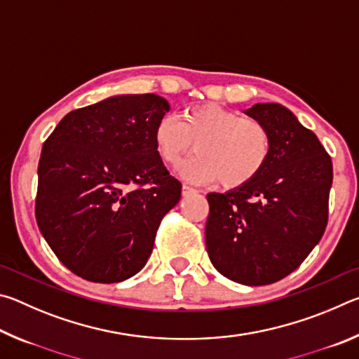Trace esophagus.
Returning a JSON list of instances; mask_svg holds the SVG:
<instances>
[{
    "mask_svg": "<svg viewBox=\"0 0 359 359\" xmlns=\"http://www.w3.org/2000/svg\"><path fill=\"white\" fill-rule=\"evenodd\" d=\"M193 193H198L196 188L188 187V185H184V187H182V194H184V196H190V194H193Z\"/></svg>",
    "mask_w": 359,
    "mask_h": 359,
    "instance_id": "esophagus-1",
    "label": "esophagus"
}]
</instances>
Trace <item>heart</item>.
Wrapping results in <instances>:
<instances>
[{
    "label": "heart",
    "mask_w": 359,
    "mask_h": 359,
    "mask_svg": "<svg viewBox=\"0 0 359 359\" xmlns=\"http://www.w3.org/2000/svg\"><path fill=\"white\" fill-rule=\"evenodd\" d=\"M158 155L177 166L193 150L196 156L180 168V175L193 184L217 182L233 190L261 172L271 154V136L263 123L242 118L218 104L185 109L180 118L165 117L154 131Z\"/></svg>",
    "instance_id": "b5f03b06"
}]
</instances>
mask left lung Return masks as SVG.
<instances>
[{"instance_id": "1", "label": "left lung", "mask_w": 359, "mask_h": 359, "mask_svg": "<svg viewBox=\"0 0 359 359\" xmlns=\"http://www.w3.org/2000/svg\"><path fill=\"white\" fill-rule=\"evenodd\" d=\"M245 114L269 133L271 154L248 184L208 194L205 247L222 276L259 287L291 274L320 242L332 163L318 137L285 106L258 102Z\"/></svg>"}]
</instances>
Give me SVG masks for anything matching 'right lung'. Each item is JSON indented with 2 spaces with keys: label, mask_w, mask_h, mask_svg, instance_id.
I'll return each mask as SVG.
<instances>
[{
  "label": "right lung",
  "mask_w": 359,
  "mask_h": 359,
  "mask_svg": "<svg viewBox=\"0 0 359 359\" xmlns=\"http://www.w3.org/2000/svg\"><path fill=\"white\" fill-rule=\"evenodd\" d=\"M161 96L117 95L65 115L42 145L36 222L57 258L90 282L142 269L182 184L158 155Z\"/></svg>",
  "instance_id": "obj_1"
}]
</instances>
